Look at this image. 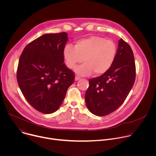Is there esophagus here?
<instances>
[{"instance_id": "34e87169", "label": "esophagus", "mask_w": 156, "mask_h": 156, "mask_svg": "<svg viewBox=\"0 0 156 156\" xmlns=\"http://www.w3.org/2000/svg\"><path fill=\"white\" fill-rule=\"evenodd\" d=\"M80 80V78L78 77V76H76L75 78V81H78V80Z\"/></svg>"}]
</instances>
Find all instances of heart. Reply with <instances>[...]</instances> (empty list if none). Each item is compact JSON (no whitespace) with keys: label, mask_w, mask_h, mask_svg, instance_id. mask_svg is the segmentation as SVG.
<instances>
[{"label":"heart","mask_w":156,"mask_h":156,"mask_svg":"<svg viewBox=\"0 0 156 156\" xmlns=\"http://www.w3.org/2000/svg\"><path fill=\"white\" fill-rule=\"evenodd\" d=\"M117 55V46L111 40L92 36L76 41L75 47L66 44L63 51L66 65L73 69L77 64L85 62L76 68L75 72L80 76H89L93 72L96 75L107 72L113 65Z\"/></svg>","instance_id":"heart-1"}]
</instances>
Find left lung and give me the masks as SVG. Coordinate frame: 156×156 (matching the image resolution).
Returning a JSON list of instances; mask_svg holds the SVG:
<instances>
[{"mask_svg":"<svg viewBox=\"0 0 156 156\" xmlns=\"http://www.w3.org/2000/svg\"><path fill=\"white\" fill-rule=\"evenodd\" d=\"M136 66L134 55L129 44L119 41L113 65L105 73L90 80L85 102L90 112L105 116L117 110L125 101L134 84Z\"/></svg>","mask_w":156,"mask_h":156,"instance_id":"1","label":"left lung"}]
</instances>
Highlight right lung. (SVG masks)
Masks as SVG:
<instances>
[{
	"mask_svg": "<svg viewBox=\"0 0 156 156\" xmlns=\"http://www.w3.org/2000/svg\"><path fill=\"white\" fill-rule=\"evenodd\" d=\"M68 34H45L29 43L18 62L16 78L28 103L43 114L55 112L61 105L74 73L63 63Z\"/></svg>",
	"mask_w": 156,
	"mask_h": 156,
	"instance_id": "add662e5",
	"label": "right lung"
}]
</instances>
